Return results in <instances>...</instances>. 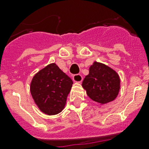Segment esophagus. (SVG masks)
<instances>
[{
	"label": "esophagus",
	"mask_w": 149,
	"mask_h": 149,
	"mask_svg": "<svg viewBox=\"0 0 149 149\" xmlns=\"http://www.w3.org/2000/svg\"><path fill=\"white\" fill-rule=\"evenodd\" d=\"M72 80L75 82V83H81L83 81V77H82L80 74H76L72 77Z\"/></svg>",
	"instance_id": "obj_1"
}]
</instances>
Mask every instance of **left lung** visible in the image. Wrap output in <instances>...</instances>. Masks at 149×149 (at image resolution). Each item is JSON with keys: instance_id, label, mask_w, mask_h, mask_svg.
I'll return each mask as SVG.
<instances>
[{"instance_id": "8db88e82", "label": "left lung", "mask_w": 149, "mask_h": 149, "mask_svg": "<svg viewBox=\"0 0 149 149\" xmlns=\"http://www.w3.org/2000/svg\"><path fill=\"white\" fill-rule=\"evenodd\" d=\"M82 86L92 100L104 105L118 97L120 89V77L112 68L95 61L89 68V74L84 78Z\"/></svg>"}]
</instances>
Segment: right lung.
I'll return each instance as SVG.
<instances>
[{
  "label": "right lung",
  "mask_w": 149,
  "mask_h": 149,
  "mask_svg": "<svg viewBox=\"0 0 149 149\" xmlns=\"http://www.w3.org/2000/svg\"><path fill=\"white\" fill-rule=\"evenodd\" d=\"M73 82L56 63H50L35 74L30 92L35 104L42 113L55 115L65 108Z\"/></svg>",
  "instance_id": "1"
}]
</instances>
